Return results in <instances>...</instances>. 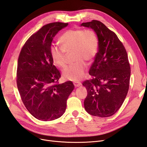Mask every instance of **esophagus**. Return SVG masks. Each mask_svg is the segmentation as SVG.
I'll return each mask as SVG.
<instances>
[{
  "instance_id": "34e87169",
  "label": "esophagus",
  "mask_w": 147,
  "mask_h": 147,
  "mask_svg": "<svg viewBox=\"0 0 147 147\" xmlns=\"http://www.w3.org/2000/svg\"><path fill=\"white\" fill-rule=\"evenodd\" d=\"M74 84L75 87H78L81 85V83H80V82H74Z\"/></svg>"
}]
</instances>
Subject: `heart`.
<instances>
[{"label":"heart","instance_id":"heart-1","mask_svg":"<svg viewBox=\"0 0 147 147\" xmlns=\"http://www.w3.org/2000/svg\"><path fill=\"white\" fill-rule=\"evenodd\" d=\"M61 46L53 44L50 52L54 63L59 67L65 65V52L73 51L74 63L64 70L66 80L78 82L85 75L87 65L84 61H91L98 51L99 42L94 30L91 29H69L59 38Z\"/></svg>","mask_w":147,"mask_h":147}]
</instances>
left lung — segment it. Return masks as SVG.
Instances as JSON below:
<instances>
[{
	"instance_id": "obj_1",
	"label": "left lung",
	"mask_w": 147,
	"mask_h": 147,
	"mask_svg": "<svg viewBox=\"0 0 147 147\" xmlns=\"http://www.w3.org/2000/svg\"><path fill=\"white\" fill-rule=\"evenodd\" d=\"M81 26L94 30L99 42L98 52L89 71L92 78L82 84L88 92L84 109L93 116L110 117L121 107L129 88L127 52L116 34L100 21L92 20Z\"/></svg>"
}]
</instances>
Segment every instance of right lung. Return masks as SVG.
I'll list each match as a JSON object with an SVG mask.
<instances>
[{
  "label": "right lung",
  "instance_id": "obj_1",
  "mask_svg": "<svg viewBox=\"0 0 147 147\" xmlns=\"http://www.w3.org/2000/svg\"><path fill=\"white\" fill-rule=\"evenodd\" d=\"M68 23L55 22L43 26L22 48L18 61L16 83L21 98L29 113L39 120L61 117L74 89L71 81L59 84L61 74L51 58L53 38Z\"/></svg>",
  "mask_w": 147,
  "mask_h": 147
}]
</instances>
